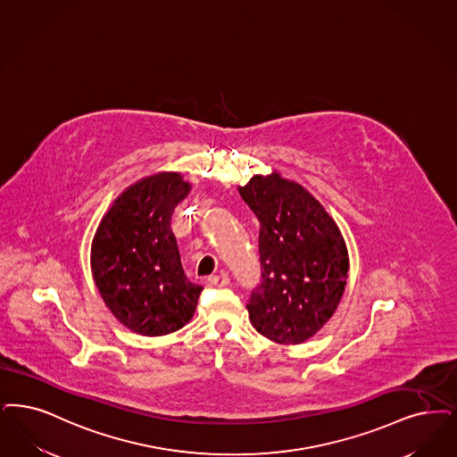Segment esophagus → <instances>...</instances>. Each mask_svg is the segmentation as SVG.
Wrapping results in <instances>:
<instances>
[{"label":"esophagus","instance_id":"1","mask_svg":"<svg viewBox=\"0 0 457 457\" xmlns=\"http://www.w3.org/2000/svg\"><path fill=\"white\" fill-rule=\"evenodd\" d=\"M207 282H209L211 286H214V287H226V286H229V277L224 274L211 275V277L207 278Z\"/></svg>","mask_w":457,"mask_h":457}]
</instances>
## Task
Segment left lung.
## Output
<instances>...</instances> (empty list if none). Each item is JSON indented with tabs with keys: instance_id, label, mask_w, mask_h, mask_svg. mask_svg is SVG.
Returning <instances> with one entry per match:
<instances>
[{
	"instance_id": "left-lung-1",
	"label": "left lung",
	"mask_w": 457,
	"mask_h": 457,
	"mask_svg": "<svg viewBox=\"0 0 457 457\" xmlns=\"http://www.w3.org/2000/svg\"><path fill=\"white\" fill-rule=\"evenodd\" d=\"M239 195L260 222L262 278L246 304L252 325L277 344H303L328 321L345 291L344 237L308 190L278 173L256 175Z\"/></svg>"
}]
</instances>
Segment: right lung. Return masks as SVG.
Here are the masks:
<instances>
[{
    "instance_id": "add662e5",
    "label": "right lung",
    "mask_w": 457,
    "mask_h": 457,
    "mask_svg": "<svg viewBox=\"0 0 457 457\" xmlns=\"http://www.w3.org/2000/svg\"><path fill=\"white\" fill-rule=\"evenodd\" d=\"M190 185L180 173L134 183L113 202L92 243L95 284L129 329L160 337L182 328L197 308L201 286L183 274L171 214Z\"/></svg>"
}]
</instances>
